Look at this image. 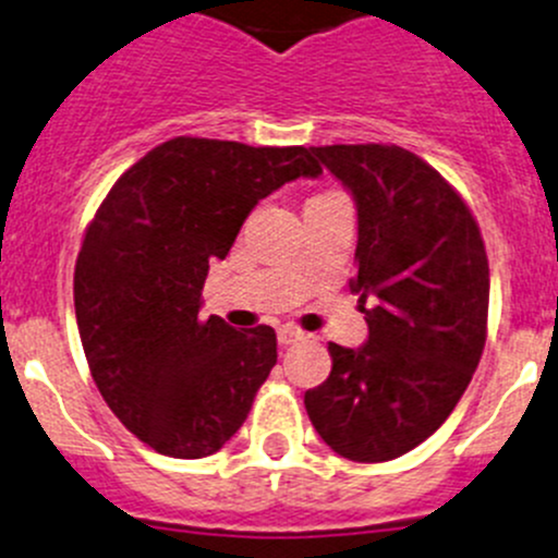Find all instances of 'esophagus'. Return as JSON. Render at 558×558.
Instances as JSON below:
<instances>
[{
    "instance_id": "esophagus-1",
    "label": "esophagus",
    "mask_w": 558,
    "mask_h": 558,
    "mask_svg": "<svg viewBox=\"0 0 558 558\" xmlns=\"http://www.w3.org/2000/svg\"><path fill=\"white\" fill-rule=\"evenodd\" d=\"M305 340V331L294 329V326H283V329H278V342L280 345H294V342Z\"/></svg>"
}]
</instances>
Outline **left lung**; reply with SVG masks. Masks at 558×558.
<instances>
[{"label": "left lung", "instance_id": "left-lung-1", "mask_svg": "<svg viewBox=\"0 0 558 558\" xmlns=\"http://www.w3.org/2000/svg\"><path fill=\"white\" fill-rule=\"evenodd\" d=\"M311 150L356 202L351 291L369 335L362 348L329 342L331 373L305 391V408L335 453L397 459L440 429L481 362L486 247L464 199L410 150L375 143Z\"/></svg>", "mask_w": 558, "mask_h": 558}]
</instances>
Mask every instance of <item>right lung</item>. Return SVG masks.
Instances as JSON below:
<instances>
[{
    "label": "right lung",
    "instance_id": "obj_1",
    "mask_svg": "<svg viewBox=\"0 0 558 558\" xmlns=\"http://www.w3.org/2000/svg\"><path fill=\"white\" fill-rule=\"evenodd\" d=\"M318 174L300 145L174 137L99 205L75 264L77 329L107 408L154 451L202 459L243 426L278 340L202 320V286L258 199Z\"/></svg>",
    "mask_w": 558,
    "mask_h": 558
}]
</instances>
